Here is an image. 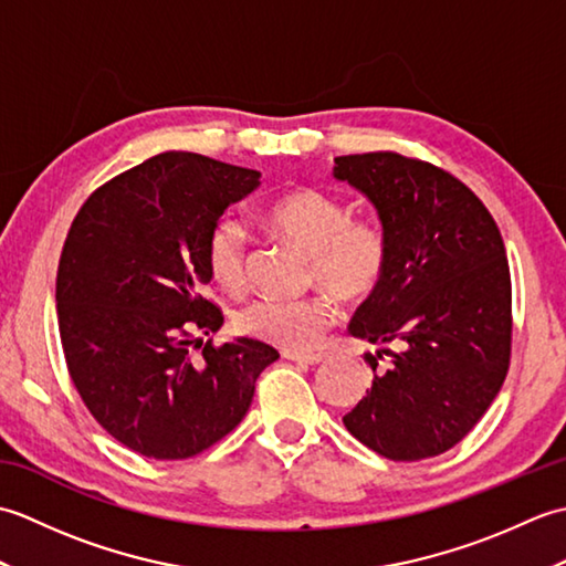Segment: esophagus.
<instances>
[{
    "mask_svg": "<svg viewBox=\"0 0 566 566\" xmlns=\"http://www.w3.org/2000/svg\"><path fill=\"white\" fill-rule=\"evenodd\" d=\"M286 359H292V363H302V365H318L323 363V355L318 353H294V350H284L282 353Z\"/></svg>",
    "mask_w": 566,
    "mask_h": 566,
    "instance_id": "esophagus-1",
    "label": "esophagus"
}]
</instances>
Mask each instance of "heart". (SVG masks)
<instances>
[{
	"label": "heart",
	"instance_id": "b5f03b06",
	"mask_svg": "<svg viewBox=\"0 0 566 566\" xmlns=\"http://www.w3.org/2000/svg\"><path fill=\"white\" fill-rule=\"evenodd\" d=\"M268 223L308 252V276L343 302L375 296L389 270V238L381 223L350 216L345 203L316 187L284 191L268 207ZM207 264L226 292L248 286V233L233 216H221L207 235ZM335 321L331 294L298 298L262 296L238 308L235 326L250 338L302 350L316 345Z\"/></svg>",
	"mask_w": 566,
	"mask_h": 566
}]
</instances>
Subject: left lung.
<instances>
[{
	"mask_svg": "<svg viewBox=\"0 0 566 566\" xmlns=\"http://www.w3.org/2000/svg\"><path fill=\"white\" fill-rule=\"evenodd\" d=\"M333 175L369 197L389 238L387 276L350 321L355 338L381 350L365 355L371 389L343 423L394 462L448 452L509 375L511 270L499 226L454 175L401 153L340 155Z\"/></svg>",
	"mask_w": 566,
	"mask_h": 566,
	"instance_id": "left-lung-1",
	"label": "left lung"
}]
</instances>
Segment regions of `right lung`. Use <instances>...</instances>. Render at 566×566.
<instances>
[{"instance_id": "right-lung-1", "label": "right lung", "mask_w": 566, "mask_h": 566, "mask_svg": "<svg viewBox=\"0 0 566 566\" xmlns=\"http://www.w3.org/2000/svg\"><path fill=\"white\" fill-rule=\"evenodd\" d=\"M258 185L248 167L160 153L94 189L67 231L55 302L70 379L97 423L150 460L226 438L280 357L260 340L199 338L223 323L201 294L207 235Z\"/></svg>"}]
</instances>
